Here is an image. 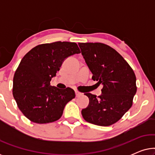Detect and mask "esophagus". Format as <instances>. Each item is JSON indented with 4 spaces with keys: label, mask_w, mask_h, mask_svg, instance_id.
I'll use <instances>...</instances> for the list:
<instances>
[{
    "label": "esophagus",
    "mask_w": 155,
    "mask_h": 155,
    "mask_svg": "<svg viewBox=\"0 0 155 155\" xmlns=\"http://www.w3.org/2000/svg\"><path fill=\"white\" fill-rule=\"evenodd\" d=\"M81 94H82V93L79 92L78 91H75V96L76 97H79L80 95H81Z\"/></svg>",
    "instance_id": "esophagus-1"
}]
</instances>
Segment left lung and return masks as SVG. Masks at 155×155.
<instances>
[{"label":"left lung","instance_id":"left-lung-1","mask_svg":"<svg viewBox=\"0 0 155 155\" xmlns=\"http://www.w3.org/2000/svg\"><path fill=\"white\" fill-rule=\"evenodd\" d=\"M92 79L103 88L99 97L85 93L87 107L82 110L84 119L91 124L108 126L115 124L128 111L137 91L133 69L114 48L101 43H78Z\"/></svg>","mask_w":155,"mask_h":155}]
</instances>
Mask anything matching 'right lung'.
I'll return each instance as SVG.
<instances>
[{
    "mask_svg": "<svg viewBox=\"0 0 155 155\" xmlns=\"http://www.w3.org/2000/svg\"><path fill=\"white\" fill-rule=\"evenodd\" d=\"M80 51L74 42L56 41L40 44L20 61L13 78L12 94L19 109L37 124L56 121L66 104L75 98L73 89L51 86L50 81L68 57Z\"/></svg>",
    "mask_w": 155,
    "mask_h": 155,
    "instance_id": "obj_1",
    "label": "right lung"
}]
</instances>
